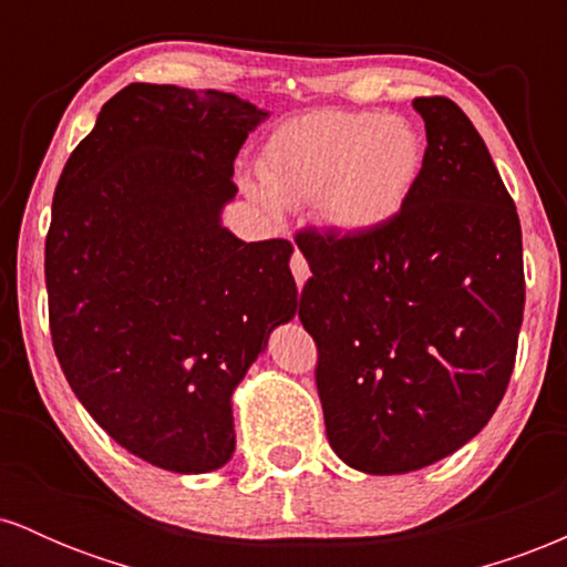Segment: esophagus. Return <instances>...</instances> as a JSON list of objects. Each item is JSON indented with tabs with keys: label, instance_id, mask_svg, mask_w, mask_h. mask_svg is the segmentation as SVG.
Wrapping results in <instances>:
<instances>
[{
	"label": "esophagus",
	"instance_id": "34e87169",
	"mask_svg": "<svg viewBox=\"0 0 567 567\" xmlns=\"http://www.w3.org/2000/svg\"><path fill=\"white\" fill-rule=\"evenodd\" d=\"M290 271H292V277H296L298 288H303V282L309 279V264H306V258L298 250L292 252V258H290Z\"/></svg>",
	"mask_w": 567,
	"mask_h": 567
}]
</instances>
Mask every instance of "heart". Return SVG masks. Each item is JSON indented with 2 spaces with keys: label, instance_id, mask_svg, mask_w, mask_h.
I'll return each mask as SVG.
<instances>
[{
  "label": "heart",
  "instance_id": "obj_1",
  "mask_svg": "<svg viewBox=\"0 0 567 567\" xmlns=\"http://www.w3.org/2000/svg\"><path fill=\"white\" fill-rule=\"evenodd\" d=\"M424 138L405 116L315 109L264 143L247 192L269 207L317 205L328 226L370 234L394 220L424 171Z\"/></svg>",
  "mask_w": 567,
  "mask_h": 567
}]
</instances>
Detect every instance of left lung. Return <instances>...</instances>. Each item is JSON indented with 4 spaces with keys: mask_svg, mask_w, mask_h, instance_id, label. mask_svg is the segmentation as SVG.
I'll list each match as a JSON object with an SVG mask.
<instances>
[{
    "mask_svg": "<svg viewBox=\"0 0 567 567\" xmlns=\"http://www.w3.org/2000/svg\"><path fill=\"white\" fill-rule=\"evenodd\" d=\"M413 106L426 154L400 216L370 234H296L330 447L368 474L434 464L491 421L525 309L523 229L485 141L451 97Z\"/></svg>",
    "mask_w": 567,
    "mask_h": 567,
    "instance_id": "obj_1",
    "label": "left lung"
}]
</instances>
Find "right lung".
Here are the masks:
<instances>
[{"label": "right lung", "mask_w": 567, "mask_h": 567, "mask_svg": "<svg viewBox=\"0 0 567 567\" xmlns=\"http://www.w3.org/2000/svg\"><path fill=\"white\" fill-rule=\"evenodd\" d=\"M266 116L218 90L127 84L55 186V357L97 426L159 470L231 458V392L298 309L288 239L243 243L220 226L234 159Z\"/></svg>", "instance_id": "add662e5"}]
</instances>
